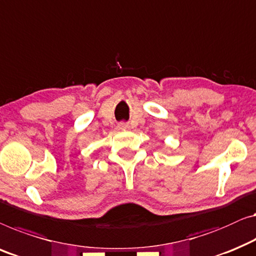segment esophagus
Segmentation results:
<instances>
[{
    "instance_id": "34e87169",
    "label": "esophagus",
    "mask_w": 256,
    "mask_h": 256,
    "mask_svg": "<svg viewBox=\"0 0 256 256\" xmlns=\"http://www.w3.org/2000/svg\"><path fill=\"white\" fill-rule=\"evenodd\" d=\"M119 128L120 129H127V128H129V124H127V122H120Z\"/></svg>"
}]
</instances>
